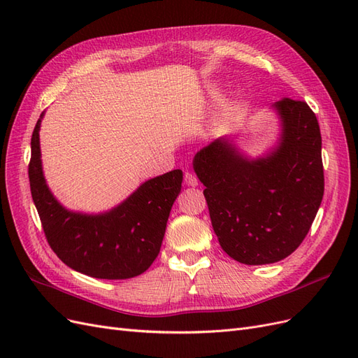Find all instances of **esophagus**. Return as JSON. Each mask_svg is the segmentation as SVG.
<instances>
[{"instance_id": "esophagus-1", "label": "esophagus", "mask_w": 358, "mask_h": 358, "mask_svg": "<svg viewBox=\"0 0 358 358\" xmlns=\"http://www.w3.org/2000/svg\"><path fill=\"white\" fill-rule=\"evenodd\" d=\"M183 180H185V183H187L188 187H197L199 185L197 176L194 175V173H191V171H185V176H183Z\"/></svg>"}]
</instances>
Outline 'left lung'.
Instances as JSON below:
<instances>
[{
    "mask_svg": "<svg viewBox=\"0 0 358 358\" xmlns=\"http://www.w3.org/2000/svg\"><path fill=\"white\" fill-rule=\"evenodd\" d=\"M273 107L280 137L266 157L249 159L230 138L220 137L192 161L221 248L248 266L276 263L294 252L324 196L315 113L305 101L291 99Z\"/></svg>",
    "mask_w": 358,
    "mask_h": 358,
    "instance_id": "obj_1",
    "label": "left lung"
}]
</instances>
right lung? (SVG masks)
I'll use <instances>...</instances> for the list:
<instances>
[{"instance_id": "obj_1", "label": "right lung", "mask_w": 358, "mask_h": 358, "mask_svg": "<svg viewBox=\"0 0 358 358\" xmlns=\"http://www.w3.org/2000/svg\"><path fill=\"white\" fill-rule=\"evenodd\" d=\"M31 137L28 166L31 196L52 251L76 272L99 279L142 275L159 254L171 206L180 192L182 170L142 183L109 212L67 210L52 196L41 169L40 122Z\"/></svg>"}]
</instances>
